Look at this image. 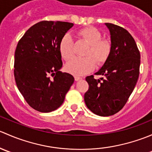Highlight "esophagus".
<instances>
[{
    "label": "esophagus",
    "instance_id": "obj_1",
    "mask_svg": "<svg viewBox=\"0 0 152 152\" xmlns=\"http://www.w3.org/2000/svg\"><path fill=\"white\" fill-rule=\"evenodd\" d=\"M74 79H75V81H79V80H81V79H82V78L79 77V76H75Z\"/></svg>",
    "mask_w": 152,
    "mask_h": 152
}]
</instances>
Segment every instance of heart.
<instances>
[{
	"mask_svg": "<svg viewBox=\"0 0 152 152\" xmlns=\"http://www.w3.org/2000/svg\"><path fill=\"white\" fill-rule=\"evenodd\" d=\"M78 35L80 39H83L89 45V48L85 52L87 57L73 58L66 64L65 69L68 73L80 76L90 73L95 68L94 59L98 64L104 62L110 54L111 45L108 40L102 39V34L93 27L82 29ZM59 50L65 60H69L73 56V41L70 34H65L61 39Z\"/></svg>",
	"mask_w": 152,
	"mask_h": 152,
	"instance_id": "b5f03b06",
	"label": "heart"
}]
</instances>
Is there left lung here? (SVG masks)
<instances>
[{"label": "left lung", "mask_w": 152, "mask_h": 152, "mask_svg": "<svg viewBox=\"0 0 152 152\" xmlns=\"http://www.w3.org/2000/svg\"><path fill=\"white\" fill-rule=\"evenodd\" d=\"M111 49L103 66L96 72L104 78L86 77L89 89L85 94L87 108L99 116H110L126 104L139 76L140 54L136 42L126 29L106 23Z\"/></svg>", "instance_id": "8db88e82"}]
</instances>
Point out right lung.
Returning a JSON list of instances; mask_svg holds the SVG:
<instances>
[{
  "mask_svg": "<svg viewBox=\"0 0 152 152\" xmlns=\"http://www.w3.org/2000/svg\"><path fill=\"white\" fill-rule=\"evenodd\" d=\"M73 23L41 21L24 34L15 53L17 87L30 107L50 113L63 103L74 78L62 73L59 44ZM52 76V77L50 76Z\"/></svg>",
  "mask_w": 152,
  "mask_h": 152,
  "instance_id": "right-lung-1",
  "label": "right lung"
}]
</instances>
